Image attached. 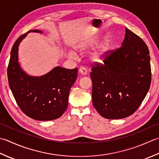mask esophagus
<instances>
[{
	"instance_id": "obj_1",
	"label": "esophagus",
	"mask_w": 159,
	"mask_h": 159,
	"mask_svg": "<svg viewBox=\"0 0 159 159\" xmlns=\"http://www.w3.org/2000/svg\"><path fill=\"white\" fill-rule=\"evenodd\" d=\"M79 72L80 74H82L83 75H86L87 74V70L86 69L85 67H80V69H79Z\"/></svg>"
}]
</instances>
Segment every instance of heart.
<instances>
[{"mask_svg": "<svg viewBox=\"0 0 159 159\" xmlns=\"http://www.w3.org/2000/svg\"><path fill=\"white\" fill-rule=\"evenodd\" d=\"M98 42L99 40L98 39H95V40L90 41L89 43L84 44V46H82L81 48H82V49H86V48H92L93 47H95L96 44H98ZM109 46H110V42L108 39H106V40L102 43L101 46H100L99 48V50L92 55L93 60L95 61H101L102 60L103 56H104L105 53L108 51ZM70 56H72V53H70Z\"/></svg>", "mask_w": 159, "mask_h": 159, "instance_id": "b5f03b06", "label": "heart"}]
</instances>
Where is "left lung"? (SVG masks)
Returning a JSON list of instances; mask_svg holds the SVG:
<instances>
[{
  "label": "left lung",
  "instance_id": "1",
  "mask_svg": "<svg viewBox=\"0 0 159 159\" xmlns=\"http://www.w3.org/2000/svg\"><path fill=\"white\" fill-rule=\"evenodd\" d=\"M149 54L145 42L126 28L121 47L107 51L103 64H93V103L103 117L125 118L138 109L151 84Z\"/></svg>",
  "mask_w": 159,
  "mask_h": 159
}]
</instances>
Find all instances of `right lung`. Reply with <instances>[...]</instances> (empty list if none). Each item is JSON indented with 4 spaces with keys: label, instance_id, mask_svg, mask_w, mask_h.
<instances>
[{
    "label": "right lung",
    "instance_id": "right-lung-1",
    "mask_svg": "<svg viewBox=\"0 0 159 159\" xmlns=\"http://www.w3.org/2000/svg\"><path fill=\"white\" fill-rule=\"evenodd\" d=\"M30 32L43 33L40 30ZM27 34L16 40L7 68L9 85L21 111L38 121H50L63 115L68 106L69 92L77 76V68L66 69L57 66L40 77L30 76L18 61V46Z\"/></svg>",
    "mask_w": 159,
    "mask_h": 159
}]
</instances>
